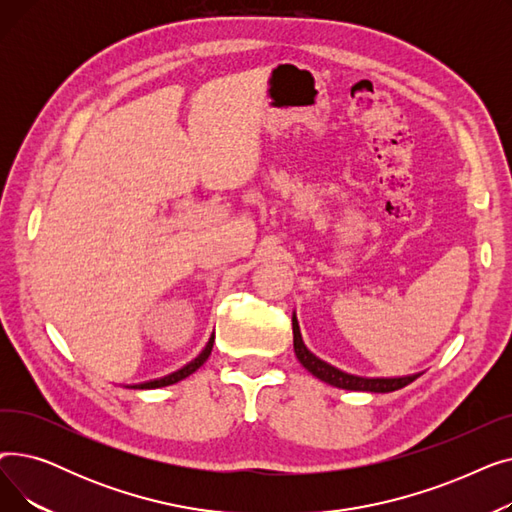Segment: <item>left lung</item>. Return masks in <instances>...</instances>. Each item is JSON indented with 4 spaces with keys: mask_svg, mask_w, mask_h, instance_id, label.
I'll return each mask as SVG.
<instances>
[{
    "mask_svg": "<svg viewBox=\"0 0 512 512\" xmlns=\"http://www.w3.org/2000/svg\"><path fill=\"white\" fill-rule=\"evenodd\" d=\"M292 334H294V353H297V359L301 361V365L313 373L317 380L326 382L330 386L342 388V390H355V392H394L409 386L411 382H415L421 373H413V375H402V378H361V375H353L346 373L326 361H321L319 357H315L309 348L303 342L301 336V328L297 315L292 313Z\"/></svg>",
    "mask_w": 512,
    "mask_h": 512,
    "instance_id": "1",
    "label": "left lung"
}]
</instances>
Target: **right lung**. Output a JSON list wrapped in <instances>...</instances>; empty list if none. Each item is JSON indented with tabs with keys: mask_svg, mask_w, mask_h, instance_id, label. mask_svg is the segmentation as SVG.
I'll list each match as a JSON object with an SVG mask.
<instances>
[{
	"mask_svg": "<svg viewBox=\"0 0 512 512\" xmlns=\"http://www.w3.org/2000/svg\"><path fill=\"white\" fill-rule=\"evenodd\" d=\"M213 334H211V338H209V342H207V346L203 348L201 351V355L197 357V359H193L191 363H186L182 369H178V371H174V373H170V375H164V378H159V380H149V382H143V384H134V386H128V388H137V390H153V388H161V386H170V384H176V382H180V380H184V378H188V375L191 373H195L207 359H209V355H211V348H213Z\"/></svg>",
	"mask_w": 512,
	"mask_h": 512,
	"instance_id": "right-lung-1",
	"label": "right lung"
}]
</instances>
